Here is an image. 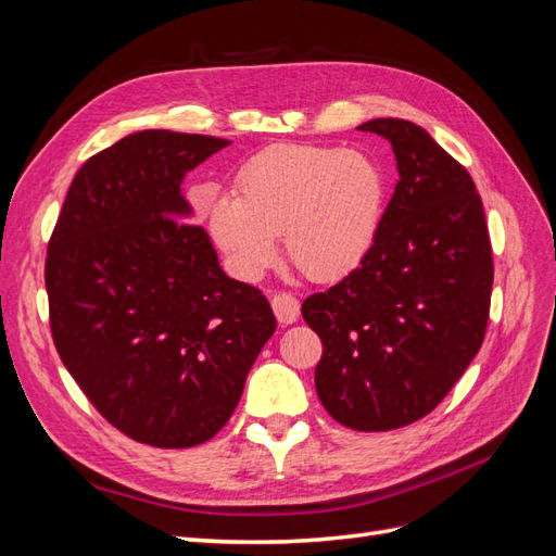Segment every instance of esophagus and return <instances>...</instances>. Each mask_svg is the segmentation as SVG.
Wrapping results in <instances>:
<instances>
[{"label":"esophagus","instance_id":"1","mask_svg":"<svg viewBox=\"0 0 556 556\" xmlns=\"http://www.w3.org/2000/svg\"><path fill=\"white\" fill-rule=\"evenodd\" d=\"M271 308H274V313H276L280 325H292V323H296V319H299V311H301L299 299H296L294 294H290V292H278V294H274V296H271Z\"/></svg>","mask_w":556,"mask_h":556}]
</instances>
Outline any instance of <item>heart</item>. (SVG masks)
<instances>
[{"label": "heart", "instance_id": "heart-1", "mask_svg": "<svg viewBox=\"0 0 556 556\" xmlns=\"http://www.w3.org/2000/svg\"><path fill=\"white\" fill-rule=\"evenodd\" d=\"M233 194L208 208L211 237L233 274L260 278L278 257L274 239L282 237L296 271L327 282L352 271L371 248L387 180L362 150L278 143L243 162Z\"/></svg>", "mask_w": 556, "mask_h": 556}]
</instances>
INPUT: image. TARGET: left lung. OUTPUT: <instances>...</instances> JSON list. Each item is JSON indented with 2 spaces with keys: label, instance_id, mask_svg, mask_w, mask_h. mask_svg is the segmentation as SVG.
I'll use <instances>...</instances> for the list:
<instances>
[{
  "label": "left lung",
  "instance_id": "8db88e82",
  "mask_svg": "<svg viewBox=\"0 0 556 556\" xmlns=\"http://www.w3.org/2000/svg\"><path fill=\"white\" fill-rule=\"evenodd\" d=\"M359 129L392 143L401 178L359 266L301 315L323 341L315 390L327 413L390 431L429 415L478 355L494 262L482 199L457 160L399 117Z\"/></svg>",
  "mask_w": 556,
  "mask_h": 556
}]
</instances>
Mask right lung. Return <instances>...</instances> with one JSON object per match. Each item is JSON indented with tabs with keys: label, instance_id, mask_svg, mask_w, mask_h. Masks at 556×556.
<instances>
[{
	"label": "right lung",
	"instance_id": "obj_1",
	"mask_svg": "<svg viewBox=\"0 0 556 556\" xmlns=\"http://www.w3.org/2000/svg\"><path fill=\"white\" fill-rule=\"evenodd\" d=\"M225 139L146 129L80 166L48 241L50 333L111 427L153 447L220 431L276 331L266 296L231 280L182 176Z\"/></svg>",
	"mask_w": 556,
	"mask_h": 556
}]
</instances>
